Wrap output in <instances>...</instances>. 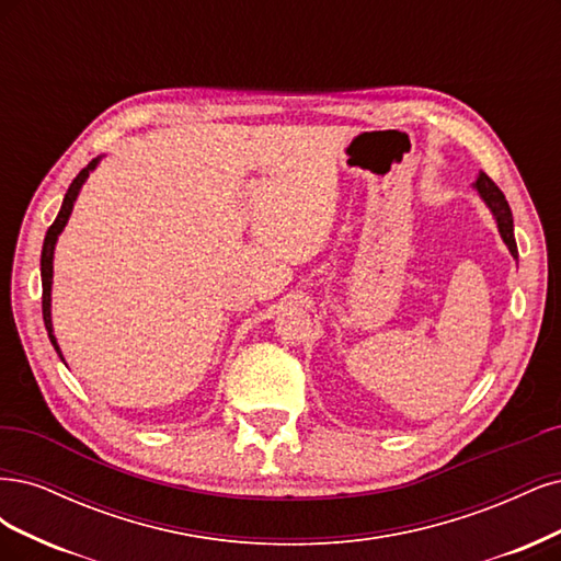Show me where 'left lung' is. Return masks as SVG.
<instances>
[{"label": "left lung", "mask_w": 561, "mask_h": 561, "mask_svg": "<svg viewBox=\"0 0 561 561\" xmlns=\"http://www.w3.org/2000/svg\"><path fill=\"white\" fill-rule=\"evenodd\" d=\"M473 186L480 193L482 201L486 203V207L492 209L501 238H503L505 247L511 249L513 259L517 261V244H515V232H513V211L508 207V201H505V195L501 193V188L484 172H480V176L476 179Z\"/></svg>", "instance_id": "1"}]
</instances>
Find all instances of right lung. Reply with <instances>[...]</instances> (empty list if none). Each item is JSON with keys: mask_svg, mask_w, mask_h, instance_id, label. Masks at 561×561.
Segmentation results:
<instances>
[{"mask_svg": "<svg viewBox=\"0 0 561 561\" xmlns=\"http://www.w3.org/2000/svg\"><path fill=\"white\" fill-rule=\"evenodd\" d=\"M98 162H100V158L90 160V162H88V168H83V170L77 174L75 182L69 184V188H67V193H65L62 207H60V211H58V216H56V221H53V226L48 228L46 238H44V249H42V288H44V291H42V310H44V323H46V331H48V337H50V342H53V347H56V352H58V356H60V358H62V352H60V347H58L56 335H53V323H50L53 251H56L58 234H60V232H62V228L67 226V219H69V214H71V207H75V201H77V195H79V191H81L83 182L88 179V174L98 168ZM62 360H65V358H62Z\"/></svg>", "mask_w": 561, "mask_h": 561, "instance_id": "add662e5", "label": "right lung"}]
</instances>
